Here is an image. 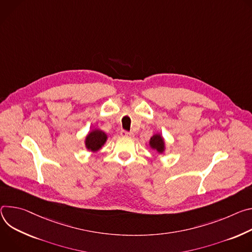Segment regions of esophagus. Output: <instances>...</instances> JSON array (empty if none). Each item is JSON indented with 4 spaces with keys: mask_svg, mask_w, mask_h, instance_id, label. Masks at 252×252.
<instances>
[{
    "mask_svg": "<svg viewBox=\"0 0 252 252\" xmlns=\"http://www.w3.org/2000/svg\"><path fill=\"white\" fill-rule=\"evenodd\" d=\"M120 135L123 137H133L134 136V134L132 132H128V131H124V130H122L120 132Z\"/></svg>",
    "mask_w": 252,
    "mask_h": 252,
    "instance_id": "1",
    "label": "esophagus"
}]
</instances>
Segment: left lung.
I'll use <instances>...</instances> for the list:
<instances>
[{
	"label": "left lung",
	"mask_w": 252,
	"mask_h": 252,
	"mask_svg": "<svg viewBox=\"0 0 252 252\" xmlns=\"http://www.w3.org/2000/svg\"><path fill=\"white\" fill-rule=\"evenodd\" d=\"M149 146L151 149L156 150L158 154H163L166 151V143L163 136L160 133H156L150 138Z\"/></svg>",
	"instance_id": "1"
}]
</instances>
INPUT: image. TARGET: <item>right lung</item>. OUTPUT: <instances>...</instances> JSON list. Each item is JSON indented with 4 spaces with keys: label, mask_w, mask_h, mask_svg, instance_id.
<instances>
[{
    "label": "right lung",
    "mask_w": 252,
    "mask_h": 252,
    "mask_svg": "<svg viewBox=\"0 0 252 252\" xmlns=\"http://www.w3.org/2000/svg\"><path fill=\"white\" fill-rule=\"evenodd\" d=\"M107 139V133L98 128H95L88 132L85 137V140H84V144H85L87 150L93 153H97L104 146Z\"/></svg>",
    "instance_id": "obj_1"
}]
</instances>
